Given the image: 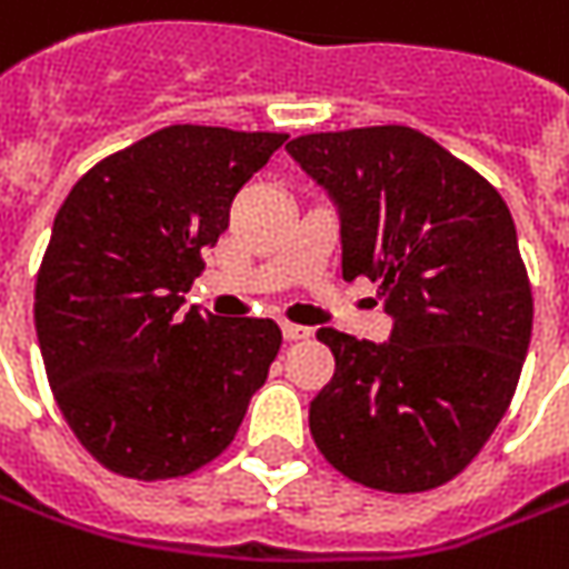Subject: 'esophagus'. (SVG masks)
Returning <instances> with one entry per match:
<instances>
[{"label":"esophagus","instance_id":"1","mask_svg":"<svg viewBox=\"0 0 569 569\" xmlns=\"http://www.w3.org/2000/svg\"><path fill=\"white\" fill-rule=\"evenodd\" d=\"M283 337L289 340V343H302V340L311 337V330L302 327V323H283Z\"/></svg>","mask_w":569,"mask_h":569}]
</instances>
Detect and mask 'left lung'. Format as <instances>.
<instances>
[{
	"mask_svg": "<svg viewBox=\"0 0 569 569\" xmlns=\"http://www.w3.org/2000/svg\"><path fill=\"white\" fill-rule=\"evenodd\" d=\"M286 150L343 210V280L368 277L390 343L321 327L333 381L311 438L337 472L390 495L447 485L513 400L532 286L513 217L481 172L409 126L299 134Z\"/></svg>",
	"mask_w": 569,
	"mask_h": 569,
	"instance_id": "1",
	"label": "left lung"
}]
</instances>
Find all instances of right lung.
Here are the masks:
<instances>
[{
    "label": "right lung",
    "instance_id": "obj_1",
    "mask_svg": "<svg viewBox=\"0 0 569 569\" xmlns=\"http://www.w3.org/2000/svg\"><path fill=\"white\" fill-rule=\"evenodd\" d=\"M283 131L167 126L88 169L52 223L33 323L52 397L109 472L179 479L217 460L267 381L270 318L182 311L236 191Z\"/></svg>",
    "mask_w": 569,
    "mask_h": 569
}]
</instances>
